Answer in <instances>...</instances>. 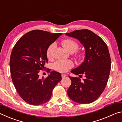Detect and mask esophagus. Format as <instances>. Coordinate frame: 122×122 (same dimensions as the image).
Listing matches in <instances>:
<instances>
[{"label": "esophagus", "instance_id": "obj_1", "mask_svg": "<svg viewBox=\"0 0 122 122\" xmlns=\"http://www.w3.org/2000/svg\"><path fill=\"white\" fill-rule=\"evenodd\" d=\"M61 76H62V78H65L66 76V75H65V74H62L61 75Z\"/></svg>", "mask_w": 122, "mask_h": 122}]
</instances>
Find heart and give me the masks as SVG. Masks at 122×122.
<instances>
[{"label":"heart","instance_id":"b5f03b06","mask_svg":"<svg viewBox=\"0 0 122 122\" xmlns=\"http://www.w3.org/2000/svg\"><path fill=\"white\" fill-rule=\"evenodd\" d=\"M62 44L65 48L71 53L75 52L78 49L79 45L78 42L73 39H66L62 41ZM56 47V44L55 42H52L49 45L46 50V55L48 59H51L53 57L54 52ZM55 69L56 71L62 73L66 72L74 66L73 61L69 60H57L54 64Z\"/></svg>","mask_w":122,"mask_h":122}]
</instances>
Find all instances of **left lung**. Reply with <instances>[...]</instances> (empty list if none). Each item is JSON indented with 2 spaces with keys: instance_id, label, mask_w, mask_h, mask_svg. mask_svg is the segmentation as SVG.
<instances>
[{
  "instance_id": "left-lung-1",
  "label": "left lung",
  "mask_w": 122,
  "mask_h": 122,
  "mask_svg": "<svg viewBox=\"0 0 122 122\" xmlns=\"http://www.w3.org/2000/svg\"><path fill=\"white\" fill-rule=\"evenodd\" d=\"M66 36L77 39L85 48V59L81 65L71 70L75 75L85 76L81 81L78 77H71V83L67 90L74 102L86 104L94 102L107 86L111 69V59L107 44L90 30H75Z\"/></svg>"
}]
</instances>
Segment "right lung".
Instances as JSON below:
<instances>
[{"label":"right lung","instance_id":"obj_1","mask_svg":"<svg viewBox=\"0 0 122 122\" xmlns=\"http://www.w3.org/2000/svg\"><path fill=\"white\" fill-rule=\"evenodd\" d=\"M61 34L33 30L20 38L12 49L10 61L12 82L19 96L28 104L39 106L48 101L62 79L61 74L55 71L42 79L39 75L41 70L50 71L45 67L47 48Z\"/></svg>","mask_w":122,"mask_h":122}]
</instances>
